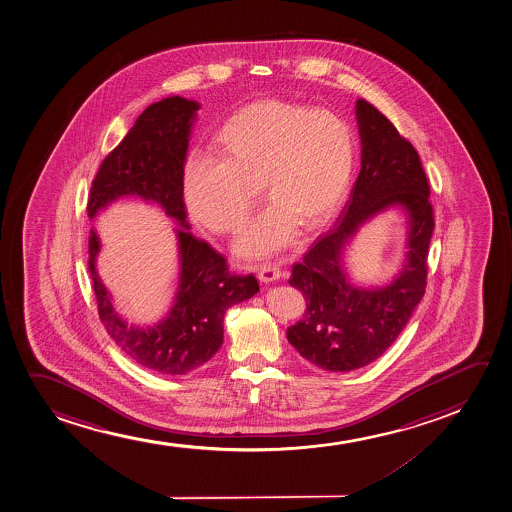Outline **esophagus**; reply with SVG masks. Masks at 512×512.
<instances>
[{
    "label": "esophagus",
    "mask_w": 512,
    "mask_h": 512,
    "mask_svg": "<svg viewBox=\"0 0 512 512\" xmlns=\"http://www.w3.org/2000/svg\"><path fill=\"white\" fill-rule=\"evenodd\" d=\"M257 276H259L262 283H272V281L281 279L283 274L276 265H260V267H257Z\"/></svg>",
    "instance_id": "1"
}]
</instances>
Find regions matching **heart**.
<instances>
[{
    "mask_svg": "<svg viewBox=\"0 0 512 512\" xmlns=\"http://www.w3.org/2000/svg\"><path fill=\"white\" fill-rule=\"evenodd\" d=\"M221 159L192 152L181 187L188 214L217 235L236 233L255 200L252 181L269 205L236 241V252L255 259L279 252L298 226L313 231L343 207L355 176L358 142L343 116L281 99L247 104L214 135Z\"/></svg>",
    "mask_w": 512,
    "mask_h": 512,
    "instance_id": "b5f03b06",
    "label": "heart"
}]
</instances>
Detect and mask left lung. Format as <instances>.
I'll return each mask as SVG.
<instances>
[{"instance_id": "1", "label": "left lung", "mask_w": 512, "mask_h": 512, "mask_svg": "<svg viewBox=\"0 0 512 512\" xmlns=\"http://www.w3.org/2000/svg\"><path fill=\"white\" fill-rule=\"evenodd\" d=\"M361 169L336 228L320 238L289 284L307 303L288 327V341L305 360L329 372H351L384 355L425 295L432 238L430 187L415 147L365 99L356 101ZM399 208L407 217L404 267L382 287L352 283L345 252L357 231L379 213Z\"/></svg>"}]
</instances>
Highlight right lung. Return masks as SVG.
I'll return each mask as SVG.
<instances>
[{
  "label": "right lung",
  "instance_id": "1",
  "mask_svg": "<svg viewBox=\"0 0 512 512\" xmlns=\"http://www.w3.org/2000/svg\"><path fill=\"white\" fill-rule=\"evenodd\" d=\"M200 104L169 96L145 109L125 139L111 151L92 181L87 204L94 217L123 197L154 202L175 221L178 286L163 319L152 325L128 324L116 312L113 296L97 272L101 240L89 238V271L99 317L121 351L161 375H185L205 365L224 341V315L259 291L257 279L231 276L226 260L190 231L181 173Z\"/></svg>",
  "mask_w": 512,
  "mask_h": 512
}]
</instances>
